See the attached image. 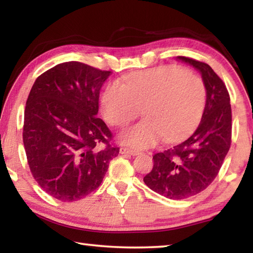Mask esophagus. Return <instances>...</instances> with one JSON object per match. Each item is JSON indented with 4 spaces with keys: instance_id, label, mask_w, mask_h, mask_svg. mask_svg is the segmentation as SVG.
I'll return each instance as SVG.
<instances>
[{
    "instance_id": "1",
    "label": "esophagus",
    "mask_w": 253,
    "mask_h": 253,
    "mask_svg": "<svg viewBox=\"0 0 253 253\" xmlns=\"http://www.w3.org/2000/svg\"><path fill=\"white\" fill-rule=\"evenodd\" d=\"M119 152H121V154H124V155H131V156H136L139 154V152L136 151V149L127 148V147H122L119 149Z\"/></svg>"
}]
</instances>
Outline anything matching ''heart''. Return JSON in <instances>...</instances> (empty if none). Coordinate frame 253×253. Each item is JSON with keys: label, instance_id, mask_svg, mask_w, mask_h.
<instances>
[{"label": "heart", "instance_id": "b5f03b06", "mask_svg": "<svg viewBox=\"0 0 253 253\" xmlns=\"http://www.w3.org/2000/svg\"><path fill=\"white\" fill-rule=\"evenodd\" d=\"M203 79L176 66H164L125 77L123 84L114 81L101 96L102 114L110 125L124 127L142 113V122L121 135L124 144L147 148L162 137L172 143L193 131L207 105Z\"/></svg>", "mask_w": 253, "mask_h": 253}]
</instances>
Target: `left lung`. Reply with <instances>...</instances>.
Wrapping results in <instances>:
<instances>
[{
  "instance_id": "1",
  "label": "left lung",
  "mask_w": 253,
  "mask_h": 253,
  "mask_svg": "<svg viewBox=\"0 0 253 253\" xmlns=\"http://www.w3.org/2000/svg\"><path fill=\"white\" fill-rule=\"evenodd\" d=\"M196 68L207 87V105L199 127L183 143L153 156V169L144 177L156 193L172 200L191 198L219 174L231 146L232 113L225 84L208 63L178 57Z\"/></svg>"
}]
</instances>
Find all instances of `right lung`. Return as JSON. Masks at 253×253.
<instances>
[{"label": "right lung", "instance_id": "1", "mask_svg": "<svg viewBox=\"0 0 253 253\" xmlns=\"http://www.w3.org/2000/svg\"><path fill=\"white\" fill-rule=\"evenodd\" d=\"M110 71L78 61L57 65L38 77L24 110L23 144L40 187L62 202L97 190L119 147L97 117L99 92Z\"/></svg>", "mask_w": 253, "mask_h": 253}]
</instances>
